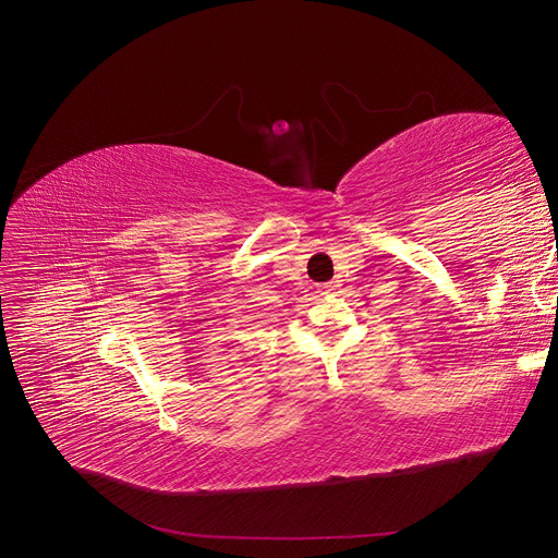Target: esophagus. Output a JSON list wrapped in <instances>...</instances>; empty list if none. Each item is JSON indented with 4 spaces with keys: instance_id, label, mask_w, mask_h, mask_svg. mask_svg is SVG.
I'll use <instances>...</instances> for the list:
<instances>
[{
    "instance_id": "esophagus-1",
    "label": "esophagus",
    "mask_w": 558,
    "mask_h": 558,
    "mask_svg": "<svg viewBox=\"0 0 558 558\" xmlns=\"http://www.w3.org/2000/svg\"><path fill=\"white\" fill-rule=\"evenodd\" d=\"M317 290H320L323 295H327V293H333V290H336V283H333V281H329V283H323V286H317Z\"/></svg>"
}]
</instances>
